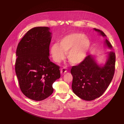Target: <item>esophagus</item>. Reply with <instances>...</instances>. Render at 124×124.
Listing matches in <instances>:
<instances>
[{"mask_svg": "<svg viewBox=\"0 0 124 124\" xmlns=\"http://www.w3.org/2000/svg\"><path fill=\"white\" fill-rule=\"evenodd\" d=\"M67 68H66V67H63V68H62L61 70V72L62 74H63V73H65L67 72Z\"/></svg>", "mask_w": 124, "mask_h": 124, "instance_id": "34e87169", "label": "esophagus"}]
</instances>
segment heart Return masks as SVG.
Segmentation results:
<instances>
[{"label":"heart","instance_id":"b5f03b06","mask_svg":"<svg viewBox=\"0 0 124 124\" xmlns=\"http://www.w3.org/2000/svg\"><path fill=\"white\" fill-rule=\"evenodd\" d=\"M91 43L83 33L71 32L62 37L58 43L52 44L50 52L54 61L59 63L65 57L73 65H77L85 59Z\"/></svg>","mask_w":124,"mask_h":124}]
</instances>
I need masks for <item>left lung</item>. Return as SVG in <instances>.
I'll list each match as a JSON object with an SVG mask.
<instances>
[{"mask_svg": "<svg viewBox=\"0 0 124 124\" xmlns=\"http://www.w3.org/2000/svg\"><path fill=\"white\" fill-rule=\"evenodd\" d=\"M103 37L105 33L99 29L94 28ZM107 46L112 48L107 39ZM115 54L112 51L108 53L106 64L100 67L91 55H88L79 64L72 67L71 73L73 76L72 89L73 93L80 98L91 101L102 95L109 86L114 74Z\"/></svg>", "mask_w": 124, "mask_h": 124, "instance_id": "left-lung-1", "label": "left lung"}]
</instances>
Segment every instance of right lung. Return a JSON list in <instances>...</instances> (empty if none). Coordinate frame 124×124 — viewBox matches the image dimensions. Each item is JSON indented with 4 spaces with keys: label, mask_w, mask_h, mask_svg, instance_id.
Masks as SVG:
<instances>
[{
    "label": "right lung",
    "mask_w": 124,
    "mask_h": 124,
    "mask_svg": "<svg viewBox=\"0 0 124 124\" xmlns=\"http://www.w3.org/2000/svg\"><path fill=\"white\" fill-rule=\"evenodd\" d=\"M47 27H34L18 43L15 69L22 92L41 101L53 93V84L61 77L60 67L50 61L51 33Z\"/></svg>",
    "instance_id": "add662e5"
}]
</instances>
